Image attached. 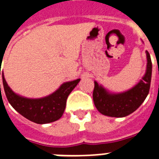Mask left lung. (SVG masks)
Returning a JSON list of instances; mask_svg holds the SVG:
<instances>
[{
    "label": "left lung",
    "instance_id": "1",
    "mask_svg": "<svg viewBox=\"0 0 159 159\" xmlns=\"http://www.w3.org/2000/svg\"><path fill=\"white\" fill-rule=\"evenodd\" d=\"M147 69L144 76L133 88L122 92L111 93L94 81L93 98L95 107L103 116L110 117H125L138 109L150 89L152 78V61L150 55L146 51Z\"/></svg>",
    "mask_w": 159,
    "mask_h": 159
}]
</instances>
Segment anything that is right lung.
<instances>
[{
  "label": "right lung",
  "instance_id": "obj_1",
  "mask_svg": "<svg viewBox=\"0 0 159 159\" xmlns=\"http://www.w3.org/2000/svg\"><path fill=\"white\" fill-rule=\"evenodd\" d=\"M1 73L2 74L3 87L8 102L20 115L37 124H47L61 118L66 109L68 95L80 82V78L66 82L46 97L29 98L14 93L7 83L3 72L0 70V75Z\"/></svg>",
  "mask_w": 159,
  "mask_h": 159
}]
</instances>
